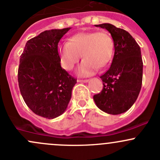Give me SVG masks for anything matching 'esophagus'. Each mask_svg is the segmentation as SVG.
Returning a JSON list of instances; mask_svg holds the SVG:
<instances>
[{
  "mask_svg": "<svg viewBox=\"0 0 160 160\" xmlns=\"http://www.w3.org/2000/svg\"><path fill=\"white\" fill-rule=\"evenodd\" d=\"M88 82V79H85V80L78 79V82H84V83H85V82Z\"/></svg>",
  "mask_w": 160,
  "mask_h": 160,
  "instance_id": "obj_1",
  "label": "esophagus"
}]
</instances>
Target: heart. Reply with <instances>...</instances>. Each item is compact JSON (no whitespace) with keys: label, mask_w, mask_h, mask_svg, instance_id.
Listing matches in <instances>:
<instances>
[{"label":"heart","mask_w":160,"mask_h":160,"mask_svg":"<svg viewBox=\"0 0 160 160\" xmlns=\"http://www.w3.org/2000/svg\"><path fill=\"white\" fill-rule=\"evenodd\" d=\"M62 67L72 70L83 59L78 68L81 76H89L97 69L104 68L111 62L114 55V41L106 31L82 32L72 36L68 43L58 46Z\"/></svg>","instance_id":"1"}]
</instances>
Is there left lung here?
Instances as JSON below:
<instances>
[{
    "label": "left lung",
    "instance_id": "obj_1",
    "mask_svg": "<svg viewBox=\"0 0 160 160\" xmlns=\"http://www.w3.org/2000/svg\"><path fill=\"white\" fill-rule=\"evenodd\" d=\"M106 29L114 41L115 54L111 67L100 78L103 88L93 99L98 108L118 115L129 110L141 90L143 63L140 47L128 31L111 24L95 25Z\"/></svg>",
    "mask_w": 160,
    "mask_h": 160
}]
</instances>
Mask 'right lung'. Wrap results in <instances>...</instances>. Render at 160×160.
I'll list each match as a JSON object with an SVG mask.
<instances>
[{"instance_id": "1", "label": "right lung", "mask_w": 160, "mask_h": 160, "mask_svg": "<svg viewBox=\"0 0 160 160\" xmlns=\"http://www.w3.org/2000/svg\"><path fill=\"white\" fill-rule=\"evenodd\" d=\"M70 28L44 31L28 41L20 58V92L31 111L55 118L65 112L77 79L62 68L58 44Z\"/></svg>"}]
</instances>
